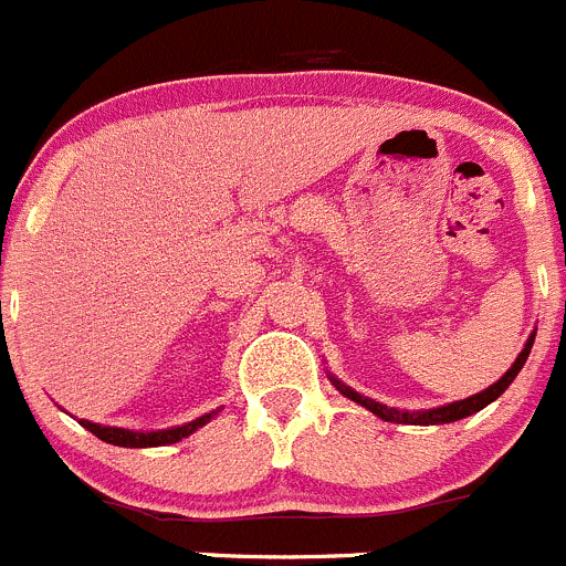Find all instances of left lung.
Returning a JSON list of instances; mask_svg holds the SVG:
<instances>
[{"label": "left lung", "instance_id": "obj_1", "mask_svg": "<svg viewBox=\"0 0 566 566\" xmlns=\"http://www.w3.org/2000/svg\"><path fill=\"white\" fill-rule=\"evenodd\" d=\"M534 336H536V333H531V338L525 342L522 353L516 355V360L511 364V369L503 375V378L497 380V384H492L489 389L478 391V395L467 397V400L448 402V406H439V408H428V411H397V408H389V406H384V402H375V400H369V397L358 395V391L349 389V386H344L342 380L333 378V375H331V384L336 386V389L342 391L344 397H349V400L358 402V406H364L367 411H373L375 417L386 419V422H397V424H448V422H459V419H464V417H470V413H478L481 408H486L489 402H494L500 395H503L505 389H509L511 380L520 375V369L525 367V360H528L531 347H534Z\"/></svg>", "mask_w": 566, "mask_h": 566}]
</instances>
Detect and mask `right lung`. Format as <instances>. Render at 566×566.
I'll use <instances>...</instances> for the list:
<instances>
[{"mask_svg":"<svg viewBox=\"0 0 566 566\" xmlns=\"http://www.w3.org/2000/svg\"><path fill=\"white\" fill-rule=\"evenodd\" d=\"M213 417H217V411H211V413H206V417L193 419V422L177 424V428L149 430V433H144V430L107 428V424L88 422V419H80V424H83L85 430H91V433H94L96 439L107 441V444H116V448H164V444H175V441H180V439H186V436H191L193 430L202 428V424H208Z\"/></svg>","mask_w":566,"mask_h":566,"instance_id":"1","label":"right lung"}]
</instances>
